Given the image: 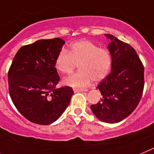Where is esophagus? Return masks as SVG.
Wrapping results in <instances>:
<instances>
[{
  "instance_id": "34e87169",
  "label": "esophagus",
  "mask_w": 154,
  "mask_h": 154,
  "mask_svg": "<svg viewBox=\"0 0 154 154\" xmlns=\"http://www.w3.org/2000/svg\"><path fill=\"white\" fill-rule=\"evenodd\" d=\"M74 93H77V92H84L85 90L84 89H80V88H74Z\"/></svg>"
}]
</instances>
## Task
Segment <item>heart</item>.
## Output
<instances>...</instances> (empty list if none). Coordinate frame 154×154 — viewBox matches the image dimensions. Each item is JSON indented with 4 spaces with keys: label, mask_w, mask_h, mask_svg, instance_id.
Wrapping results in <instances>:
<instances>
[{
    "label": "heart",
    "mask_w": 154,
    "mask_h": 154,
    "mask_svg": "<svg viewBox=\"0 0 154 154\" xmlns=\"http://www.w3.org/2000/svg\"><path fill=\"white\" fill-rule=\"evenodd\" d=\"M79 63L80 70L63 80L66 85L74 88H84L91 81H100L107 76L112 64L110 52L100 48L90 41L74 43L70 51L63 49L55 60V67L62 74H70Z\"/></svg>",
    "instance_id": "1"
}]
</instances>
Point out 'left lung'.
<instances>
[{"instance_id": "8db88e82", "label": "left lung", "mask_w": 154, "mask_h": 154, "mask_svg": "<svg viewBox=\"0 0 154 154\" xmlns=\"http://www.w3.org/2000/svg\"><path fill=\"white\" fill-rule=\"evenodd\" d=\"M107 49L112 57L111 71L97 87L102 98L91 109L100 121L115 124L136 109L144 86V68L135 50L111 34Z\"/></svg>"}]
</instances>
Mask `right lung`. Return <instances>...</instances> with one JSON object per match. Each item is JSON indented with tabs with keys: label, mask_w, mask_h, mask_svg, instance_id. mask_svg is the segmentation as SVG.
I'll return each instance as SVG.
<instances>
[{
	"label": "right lung",
	"mask_w": 154,
	"mask_h": 154,
	"mask_svg": "<svg viewBox=\"0 0 154 154\" xmlns=\"http://www.w3.org/2000/svg\"><path fill=\"white\" fill-rule=\"evenodd\" d=\"M65 41L39 40L17 52L8 71L9 94L19 112L29 121L48 125L56 121L70 102V87L55 88L60 77L55 60Z\"/></svg>",
	"instance_id": "1"
}]
</instances>
